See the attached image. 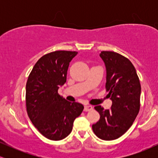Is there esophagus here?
<instances>
[{
    "label": "esophagus",
    "instance_id": "34e87169",
    "mask_svg": "<svg viewBox=\"0 0 158 158\" xmlns=\"http://www.w3.org/2000/svg\"><path fill=\"white\" fill-rule=\"evenodd\" d=\"M93 110V107L91 106H85V108H84V110L85 111H90V110Z\"/></svg>",
    "mask_w": 158,
    "mask_h": 158
}]
</instances>
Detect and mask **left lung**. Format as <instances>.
I'll use <instances>...</instances> for the list:
<instances>
[{
    "mask_svg": "<svg viewBox=\"0 0 158 158\" xmlns=\"http://www.w3.org/2000/svg\"><path fill=\"white\" fill-rule=\"evenodd\" d=\"M106 68V91L112 101L110 109L94 107L100 118L92 126L99 138L113 140L124 135L132 126L140 107V82L135 68L128 59L117 52L99 54Z\"/></svg>",
    "mask_w": 158,
    "mask_h": 158,
    "instance_id": "left-lung-1",
    "label": "left lung"
}]
</instances>
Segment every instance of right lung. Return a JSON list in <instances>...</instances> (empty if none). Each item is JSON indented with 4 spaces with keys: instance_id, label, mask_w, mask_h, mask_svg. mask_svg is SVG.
Returning <instances> with one entry per match:
<instances>
[{
    "instance_id": "1",
    "label": "right lung",
    "mask_w": 158,
    "mask_h": 158,
    "mask_svg": "<svg viewBox=\"0 0 158 158\" xmlns=\"http://www.w3.org/2000/svg\"><path fill=\"white\" fill-rule=\"evenodd\" d=\"M76 51L57 50L43 56L34 65L26 85L27 111L32 124L46 138L61 140L70 135L84 106L67 101L58 93Z\"/></svg>"
}]
</instances>
